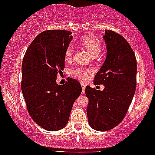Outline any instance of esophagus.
<instances>
[{"instance_id": "esophagus-1", "label": "esophagus", "mask_w": 155, "mask_h": 155, "mask_svg": "<svg viewBox=\"0 0 155 155\" xmlns=\"http://www.w3.org/2000/svg\"><path fill=\"white\" fill-rule=\"evenodd\" d=\"M81 85H82V94L85 93V85L84 83H81Z\"/></svg>"}]
</instances>
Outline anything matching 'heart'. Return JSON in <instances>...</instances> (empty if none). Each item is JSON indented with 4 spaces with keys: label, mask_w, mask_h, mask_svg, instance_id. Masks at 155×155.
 <instances>
[{
    "label": "heart",
    "mask_w": 155,
    "mask_h": 155,
    "mask_svg": "<svg viewBox=\"0 0 155 155\" xmlns=\"http://www.w3.org/2000/svg\"><path fill=\"white\" fill-rule=\"evenodd\" d=\"M79 42L92 56H97L102 49L101 42L94 36H84L80 39ZM72 54H73V48H72L71 46H69L65 51L66 60L70 59V58L72 57ZM91 73V70H85V68H81V67H77V68L72 69L71 71H70V75L73 77L79 79V80L85 81L89 77V74Z\"/></svg>",
    "instance_id": "obj_1"
}]
</instances>
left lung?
<instances>
[{
    "mask_svg": "<svg viewBox=\"0 0 155 155\" xmlns=\"http://www.w3.org/2000/svg\"><path fill=\"white\" fill-rule=\"evenodd\" d=\"M104 39L107 58L94 79L95 85H104V91L85 87L89 124L99 131L109 130L121 122L137 87V59L131 46L113 31L106 30Z\"/></svg>",
    "mask_w": 155,
    "mask_h": 155,
    "instance_id": "obj_1",
    "label": "left lung"
}]
</instances>
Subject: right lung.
Returning <instances> with one entry per match:
<instances>
[{"label": "right lung", "mask_w": 155, "mask_h": 155, "mask_svg": "<svg viewBox=\"0 0 155 155\" xmlns=\"http://www.w3.org/2000/svg\"><path fill=\"white\" fill-rule=\"evenodd\" d=\"M64 30H48L35 37L21 64V87L32 119L41 127L57 131L68 124L72 107L82 93L74 79L64 85L56 83L64 68L65 51L73 39Z\"/></svg>", "instance_id": "add662e5"}]
</instances>
